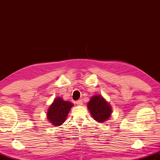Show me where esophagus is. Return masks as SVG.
<instances>
[{
    "label": "esophagus",
    "mask_w": 160,
    "mask_h": 160,
    "mask_svg": "<svg viewBox=\"0 0 160 160\" xmlns=\"http://www.w3.org/2000/svg\"><path fill=\"white\" fill-rule=\"evenodd\" d=\"M82 104H83V102H82V101L81 99L78 100V101L76 102V104H78V106H82Z\"/></svg>",
    "instance_id": "obj_1"
}]
</instances>
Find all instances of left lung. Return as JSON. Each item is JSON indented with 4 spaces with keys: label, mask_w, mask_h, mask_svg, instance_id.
<instances>
[{
    "label": "left lung",
    "mask_w": 160,
    "mask_h": 160,
    "mask_svg": "<svg viewBox=\"0 0 160 160\" xmlns=\"http://www.w3.org/2000/svg\"><path fill=\"white\" fill-rule=\"evenodd\" d=\"M88 108L94 120L103 123L109 120L112 113V107L101 94L91 97L88 103Z\"/></svg>",
    "instance_id": "1"
}]
</instances>
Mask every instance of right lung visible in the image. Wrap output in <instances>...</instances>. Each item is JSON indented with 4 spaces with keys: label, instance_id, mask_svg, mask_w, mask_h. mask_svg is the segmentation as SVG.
Returning a JSON list of instances; mask_svg holds the SVG:
<instances>
[{
    "label": "right lung",
    "instance_id": "right-lung-1",
    "mask_svg": "<svg viewBox=\"0 0 160 160\" xmlns=\"http://www.w3.org/2000/svg\"><path fill=\"white\" fill-rule=\"evenodd\" d=\"M72 107L73 104L70 102L65 101L60 97H56L48 109L47 113L48 121L55 127L60 126L66 121Z\"/></svg>",
    "mask_w": 160,
    "mask_h": 160
}]
</instances>
